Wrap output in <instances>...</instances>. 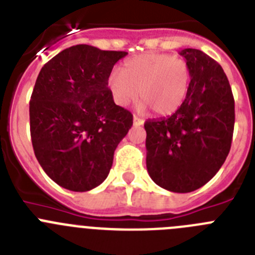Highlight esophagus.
I'll return each mask as SVG.
<instances>
[{
	"mask_svg": "<svg viewBox=\"0 0 255 255\" xmlns=\"http://www.w3.org/2000/svg\"><path fill=\"white\" fill-rule=\"evenodd\" d=\"M132 123H134L135 126H140V125H143V124H144V120H143V119H140V117L134 116V117H132Z\"/></svg>",
	"mask_w": 255,
	"mask_h": 255,
	"instance_id": "obj_1",
	"label": "esophagus"
}]
</instances>
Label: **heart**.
<instances>
[{"label":"heart","instance_id":"1","mask_svg":"<svg viewBox=\"0 0 255 255\" xmlns=\"http://www.w3.org/2000/svg\"><path fill=\"white\" fill-rule=\"evenodd\" d=\"M191 71L188 62L166 53H144L125 61L121 70L108 76V89L119 106H128L139 96V108L152 107L157 115L176 112L188 96Z\"/></svg>","mask_w":255,"mask_h":255}]
</instances>
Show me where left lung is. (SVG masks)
<instances>
[{
	"mask_svg": "<svg viewBox=\"0 0 255 255\" xmlns=\"http://www.w3.org/2000/svg\"><path fill=\"white\" fill-rule=\"evenodd\" d=\"M179 53L190 67V87L175 114L144 124L147 170L161 188L190 193L215 176L229 154L235 102L218 62L199 49Z\"/></svg>",
	"mask_w": 255,
	"mask_h": 255,
	"instance_id": "obj_1",
	"label": "left lung"
}]
</instances>
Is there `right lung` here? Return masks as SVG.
<instances>
[{"label": "right lung", "mask_w": 255, "mask_h": 255, "mask_svg": "<svg viewBox=\"0 0 255 255\" xmlns=\"http://www.w3.org/2000/svg\"><path fill=\"white\" fill-rule=\"evenodd\" d=\"M126 55L76 44L39 71L29 103L33 149L44 172L67 190L101 185L131 128L132 115L114 102L107 84Z\"/></svg>", "instance_id": "right-lung-1"}]
</instances>
